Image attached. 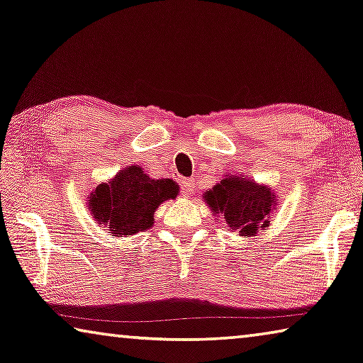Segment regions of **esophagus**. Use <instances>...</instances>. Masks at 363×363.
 Here are the masks:
<instances>
[{
	"label": "esophagus",
	"mask_w": 363,
	"mask_h": 363,
	"mask_svg": "<svg viewBox=\"0 0 363 363\" xmlns=\"http://www.w3.org/2000/svg\"><path fill=\"white\" fill-rule=\"evenodd\" d=\"M181 191L182 194L186 195V197H189L194 192V181L192 179H182L181 181Z\"/></svg>",
	"instance_id": "obj_1"
}]
</instances>
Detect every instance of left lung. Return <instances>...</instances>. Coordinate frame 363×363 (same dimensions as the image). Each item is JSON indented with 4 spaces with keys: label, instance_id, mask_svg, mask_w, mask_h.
Segmentation results:
<instances>
[{
    "label": "left lung",
    "instance_id": "1",
    "mask_svg": "<svg viewBox=\"0 0 363 363\" xmlns=\"http://www.w3.org/2000/svg\"><path fill=\"white\" fill-rule=\"evenodd\" d=\"M213 215L223 216L231 231L254 238L269 226V218L278 210V197L267 184H258L244 174H224L221 182L203 194Z\"/></svg>",
    "mask_w": 363,
    "mask_h": 363
}]
</instances>
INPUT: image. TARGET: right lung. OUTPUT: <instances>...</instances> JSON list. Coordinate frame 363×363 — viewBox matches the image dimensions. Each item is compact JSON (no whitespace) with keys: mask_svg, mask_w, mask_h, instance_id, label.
<instances>
[{"mask_svg":"<svg viewBox=\"0 0 363 363\" xmlns=\"http://www.w3.org/2000/svg\"><path fill=\"white\" fill-rule=\"evenodd\" d=\"M179 195L172 179H152L139 164L118 171L108 182L99 184L87 205L95 221L109 228L116 238H129L153 226V215L166 200Z\"/></svg>","mask_w":363,"mask_h":363,"instance_id":"1","label":"right lung"}]
</instances>
